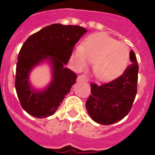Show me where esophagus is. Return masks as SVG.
Masks as SVG:
<instances>
[{
	"label": "esophagus",
	"mask_w": 155,
	"mask_h": 155,
	"mask_svg": "<svg viewBox=\"0 0 155 155\" xmlns=\"http://www.w3.org/2000/svg\"><path fill=\"white\" fill-rule=\"evenodd\" d=\"M78 81H84V82H87L88 81V78L86 75L84 74H83V75H80L78 76L77 78Z\"/></svg>",
	"instance_id": "obj_1"
}]
</instances>
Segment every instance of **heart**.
<instances>
[{
    "label": "heart",
    "mask_w": 155,
    "mask_h": 155,
    "mask_svg": "<svg viewBox=\"0 0 155 155\" xmlns=\"http://www.w3.org/2000/svg\"><path fill=\"white\" fill-rule=\"evenodd\" d=\"M129 57L127 45L103 33L87 37L73 54L76 65L81 69L87 68V62L93 63L94 75L101 80H113L120 75Z\"/></svg>",
    "instance_id": "heart-1"
}]
</instances>
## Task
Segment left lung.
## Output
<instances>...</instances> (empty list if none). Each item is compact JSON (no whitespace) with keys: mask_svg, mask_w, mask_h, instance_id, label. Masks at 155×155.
<instances>
[{"mask_svg":"<svg viewBox=\"0 0 155 155\" xmlns=\"http://www.w3.org/2000/svg\"><path fill=\"white\" fill-rule=\"evenodd\" d=\"M130 58L132 63L119 77L103 84L91 83L86 108L97 123L108 125L117 122L131 110L137 95L138 64L133 51Z\"/></svg>","mask_w":155,"mask_h":155,"instance_id":"left-lung-1","label":"left lung"}]
</instances>
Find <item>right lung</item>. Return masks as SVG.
<instances>
[{
	"label": "right lung",
	"instance_id": "add662e5",
	"mask_svg": "<svg viewBox=\"0 0 155 155\" xmlns=\"http://www.w3.org/2000/svg\"><path fill=\"white\" fill-rule=\"evenodd\" d=\"M87 32L79 25L52 24L33 34L24 42L18 54L15 88L21 105L30 115L38 118L53 115L70 92L77 75L64 66L71 56L75 43ZM45 60L52 67V80L44 90L29 84L32 68Z\"/></svg>",
	"mask_w": 155,
	"mask_h": 155
}]
</instances>
